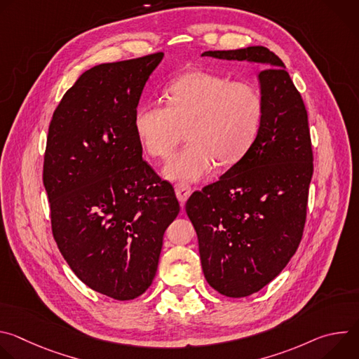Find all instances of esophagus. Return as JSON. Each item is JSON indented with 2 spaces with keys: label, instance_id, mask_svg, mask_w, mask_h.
<instances>
[{
  "label": "esophagus",
  "instance_id": "obj_1",
  "mask_svg": "<svg viewBox=\"0 0 359 359\" xmlns=\"http://www.w3.org/2000/svg\"><path fill=\"white\" fill-rule=\"evenodd\" d=\"M175 191H176V197L177 200L183 204L191 194V187L187 183H177L175 186Z\"/></svg>",
  "mask_w": 359,
  "mask_h": 359
}]
</instances>
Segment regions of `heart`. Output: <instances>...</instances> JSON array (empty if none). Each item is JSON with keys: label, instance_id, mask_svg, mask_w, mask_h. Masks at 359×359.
Here are the masks:
<instances>
[{"label": "heart", "instance_id": "b5f03b06", "mask_svg": "<svg viewBox=\"0 0 359 359\" xmlns=\"http://www.w3.org/2000/svg\"><path fill=\"white\" fill-rule=\"evenodd\" d=\"M166 97L168 107L146 102L137 108L135 130L149 155L166 159L187 128L189 143L163 168L168 179L194 182L206 176L215 162L236 163L262 125L263 97L245 82L194 71L175 79Z\"/></svg>", "mask_w": 359, "mask_h": 359}]
</instances>
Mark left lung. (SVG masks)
Masks as SVG:
<instances>
[{"mask_svg": "<svg viewBox=\"0 0 359 359\" xmlns=\"http://www.w3.org/2000/svg\"><path fill=\"white\" fill-rule=\"evenodd\" d=\"M201 57L263 65L257 136L216 183L186 203L204 277L220 294L241 298L273 281L301 241L313 177L309 115L285 65L269 48L206 50Z\"/></svg>", "mask_w": 359, "mask_h": 359, "instance_id": "8db88e82", "label": "left lung"}]
</instances>
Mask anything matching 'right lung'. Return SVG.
Instances as JSON below:
<instances>
[{
	"label": "right lung",
	"instance_id": "add662e5",
	"mask_svg": "<svg viewBox=\"0 0 359 359\" xmlns=\"http://www.w3.org/2000/svg\"><path fill=\"white\" fill-rule=\"evenodd\" d=\"M163 55L85 71L48 129L42 179L57 245L83 284L119 301L150 287L180 212L172 184L142 159L135 130L142 90Z\"/></svg>",
	"mask_w": 359,
	"mask_h": 359
}]
</instances>
